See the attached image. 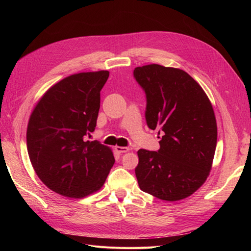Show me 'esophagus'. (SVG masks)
Masks as SVG:
<instances>
[{"label": "esophagus", "instance_id": "obj_1", "mask_svg": "<svg viewBox=\"0 0 251 251\" xmlns=\"http://www.w3.org/2000/svg\"><path fill=\"white\" fill-rule=\"evenodd\" d=\"M117 153H126V151H130V149L126 148V147H116L115 148Z\"/></svg>", "mask_w": 251, "mask_h": 251}]
</instances>
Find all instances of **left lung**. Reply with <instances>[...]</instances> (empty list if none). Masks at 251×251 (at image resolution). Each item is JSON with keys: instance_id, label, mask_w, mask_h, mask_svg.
Listing matches in <instances>:
<instances>
[{"instance_id": "left-lung-1", "label": "left lung", "mask_w": 251, "mask_h": 251, "mask_svg": "<svg viewBox=\"0 0 251 251\" xmlns=\"http://www.w3.org/2000/svg\"><path fill=\"white\" fill-rule=\"evenodd\" d=\"M134 76L147 95L149 127L163 132L158 151H137L139 187L164 201L185 199L203 185L212 166L218 132L211 102L178 68L146 65L136 67Z\"/></svg>"}]
</instances>
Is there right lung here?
<instances>
[{
    "mask_svg": "<svg viewBox=\"0 0 251 251\" xmlns=\"http://www.w3.org/2000/svg\"><path fill=\"white\" fill-rule=\"evenodd\" d=\"M109 71L72 74L49 88L27 126L33 170L54 193L80 199L102 187L115 162L112 150L85 136L96 126L100 90Z\"/></svg>",
    "mask_w": 251,
    "mask_h": 251,
    "instance_id": "1",
    "label": "right lung"
}]
</instances>
